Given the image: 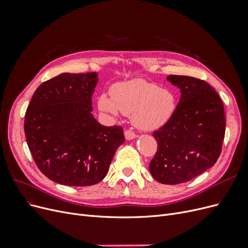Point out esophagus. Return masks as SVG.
Masks as SVG:
<instances>
[{
  "mask_svg": "<svg viewBox=\"0 0 248 248\" xmlns=\"http://www.w3.org/2000/svg\"><path fill=\"white\" fill-rule=\"evenodd\" d=\"M124 134H125V138H126V140H133L134 138L137 137V134L134 133L132 130H130V129H127V130H125Z\"/></svg>",
  "mask_w": 248,
  "mask_h": 248,
  "instance_id": "1",
  "label": "esophagus"
}]
</instances>
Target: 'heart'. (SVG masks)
I'll return each instance as SVG.
<instances>
[{"mask_svg": "<svg viewBox=\"0 0 248 248\" xmlns=\"http://www.w3.org/2000/svg\"><path fill=\"white\" fill-rule=\"evenodd\" d=\"M110 96L99 97V108L110 115H117L119 110L131 115L132 123L142 130L164 125L176 109V97L170 90L140 78L118 82L112 86Z\"/></svg>", "mask_w": 248, "mask_h": 248, "instance_id": "1", "label": "heart"}]
</instances>
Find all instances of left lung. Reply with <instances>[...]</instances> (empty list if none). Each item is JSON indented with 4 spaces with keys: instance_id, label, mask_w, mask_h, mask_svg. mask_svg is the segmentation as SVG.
<instances>
[{
    "instance_id": "8db88e82",
    "label": "left lung",
    "mask_w": 248,
    "mask_h": 248,
    "mask_svg": "<svg viewBox=\"0 0 248 248\" xmlns=\"http://www.w3.org/2000/svg\"><path fill=\"white\" fill-rule=\"evenodd\" d=\"M181 90L174 115L153 132L157 151L150 162L153 178L175 185L198 177L213 167L221 153L226 116L219 95L205 80L170 76Z\"/></svg>"
}]
</instances>
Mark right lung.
Returning a JSON list of instances; mask_svg holds the SVG:
<instances>
[{"label":"right lung","instance_id":"right-lung-1","mask_svg":"<svg viewBox=\"0 0 248 248\" xmlns=\"http://www.w3.org/2000/svg\"><path fill=\"white\" fill-rule=\"evenodd\" d=\"M97 74L62 73L41 84L25 116L27 142L36 166L59 184L90 186L107 176L125 137L91 111Z\"/></svg>","mask_w":248,"mask_h":248}]
</instances>
